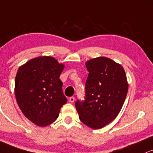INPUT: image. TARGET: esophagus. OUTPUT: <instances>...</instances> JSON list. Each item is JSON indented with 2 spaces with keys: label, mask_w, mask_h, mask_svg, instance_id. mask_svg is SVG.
<instances>
[{
  "label": "esophagus",
  "mask_w": 153,
  "mask_h": 153,
  "mask_svg": "<svg viewBox=\"0 0 153 153\" xmlns=\"http://www.w3.org/2000/svg\"><path fill=\"white\" fill-rule=\"evenodd\" d=\"M75 100V97H71L69 98V101L71 102H74V101Z\"/></svg>",
  "instance_id": "34e87169"
}]
</instances>
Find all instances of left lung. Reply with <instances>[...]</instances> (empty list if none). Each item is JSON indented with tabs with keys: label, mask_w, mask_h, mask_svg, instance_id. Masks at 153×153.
Listing matches in <instances>:
<instances>
[{
	"label": "left lung",
	"mask_w": 153,
	"mask_h": 153,
	"mask_svg": "<svg viewBox=\"0 0 153 153\" xmlns=\"http://www.w3.org/2000/svg\"><path fill=\"white\" fill-rule=\"evenodd\" d=\"M88 72L85 100L75 108L80 121L92 129H100L118 115L128 90L126 72L121 65L105 57L85 62Z\"/></svg>",
	"instance_id": "1"
}]
</instances>
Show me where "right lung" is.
I'll return each instance as SVG.
<instances>
[{
    "label": "right lung",
    "mask_w": 153,
    "mask_h": 153,
    "mask_svg": "<svg viewBox=\"0 0 153 153\" xmlns=\"http://www.w3.org/2000/svg\"><path fill=\"white\" fill-rule=\"evenodd\" d=\"M51 56L28 60L18 70L15 80L16 101L23 115L40 127L58 117L60 108L67 102L59 77L64 69Z\"/></svg>",
    "instance_id": "1"
}]
</instances>
